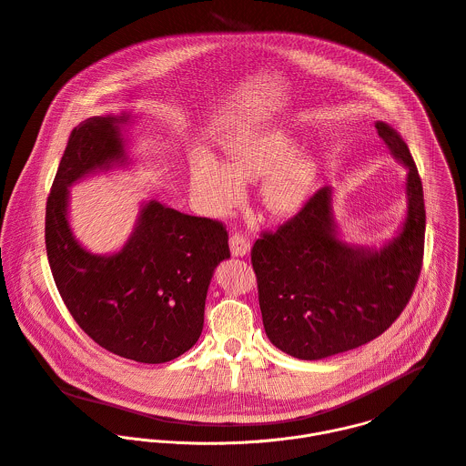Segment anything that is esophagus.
<instances>
[{"instance_id": "esophagus-1", "label": "esophagus", "mask_w": 466, "mask_h": 466, "mask_svg": "<svg viewBox=\"0 0 466 466\" xmlns=\"http://www.w3.org/2000/svg\"><path fill=\"white\" fill-rule=\"evenodd\" d=\"M230 250L234 256H247L250 250V239L241 232H234L230 236Z\"/></svg>"}]
</instances>
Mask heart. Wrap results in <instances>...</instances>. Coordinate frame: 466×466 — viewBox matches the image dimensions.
Listing matches in <instances>:
<instances>
[{
    "label": "heart",
    "instance_id": "b5f03b06",
    "mask_svg": "<svg viewBox=\"0 0 466 466\" xmlns=\"http://www.w3.org/2000/svg\"><path fill=\"white\" fill-rule=\"evenodd\" d=\"M294 151V140L283 131L247 135L228 144L227 170L199 159L192 168V188L210 214L223 216L243 196L239 181L270 173L261 190L265 208L276 216H292L305 205L317 177L311 155Z\"/></svg>",
    "mask_w": 466,
    "mask_h": 466
}]
</instances>
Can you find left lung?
<instances>
[{
	"label": "left lung",
	"mask_w": 466,
	"mask_h": 466,
	"mask_svg": "<svg viewBox=\"0 0 466 466\" xmlns=\"http://www.w3.org/2000/svg\"><path fill=\"white\" fill-rule=\"evenodd\" d=\"M379 137L408 168V218L380 250L350 247L335 236L331 188L305 201L250 250L258 299L268 340L283 353L319 360L364 346L404 311L417 285L426 210L422 183L400 135L384 122Z\"/></svg>",
	"instance_id": "1"
}]
</instances>
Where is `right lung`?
<instances>
[{
    "mask_svg": "<svg viewBox=\"0 0 466 466\" xmlns=\"http://www.w3.org/2000/svg\"><path fill=\"white\" fill-rule=\"evenodd\" d=\"M127 115L93 116L69 135L46 208V248L67 311L100 348L142 364L188 351L203 331L207 290L230 258L227 227L149 201L135 232L113 256H95L73 238L67 188L124 161L120 124Z\"/></svg>",
    "mask_w": 466,
    "mask_h": 466,
    "instance_id": "right-lung-1",
    "label": "right lung"
}]
</instances>
